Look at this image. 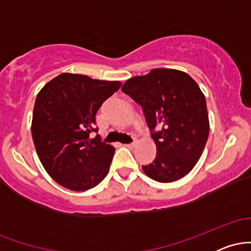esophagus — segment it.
Returning a JSON list of instances; mask_svg holds the SVG:
<instances>
[{"label": "esophagus", "instance_id": "esophagus-1", "mask_svg": "<svg viewBox=\"0 0 251 251\" xmlns=\"http://www.w3.org/2000/svg\"><path fill=\"white\" fill-rule=\"evenodd\" d=\"M134 145H135V143L133 142V143H129V144H125V148H128V149H132V148H134Z\"/></svg>", "mask_w": 251, "mask_h": 251}]
</instances>
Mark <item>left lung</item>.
<instances>
[{"label": "left lung", "instance_id": "obj_1", "mask_svg": "<svg viewBox=\"0 0 251 251\" xmlns=\"http://www.w3.org/2000/svg\"><path fill=\"white\" fill-rule=\"evenodd\" d=\"M122 91L142 106L157 146L155 159L143 166L144 172L160 183L188 175L203 153L210 128L205 97L197 82L181 71L155 68L128 79Z\"/></svg>", "mask_w": 251, "mask_h": 251}]
</instances>
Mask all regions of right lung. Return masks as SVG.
Masks as SVG:
<instances>
[{"mask_svg": "<svg viewBox=\"0 0 251 251\" xmlns=\"http://www.w3.org/2000/svg\"><path fill=\"white\" fill-rule=\"evenodd\" d=\"M120 86V81L62 73L37 94L33 142L43 168L63 188L86 191L107 176L116 149L91 133L98 131V109Z\"/></svg>", "mask_w": 251, "mask_h": 251, "instance_id": "obj_1", "label": "right lung"}]
</instances>
